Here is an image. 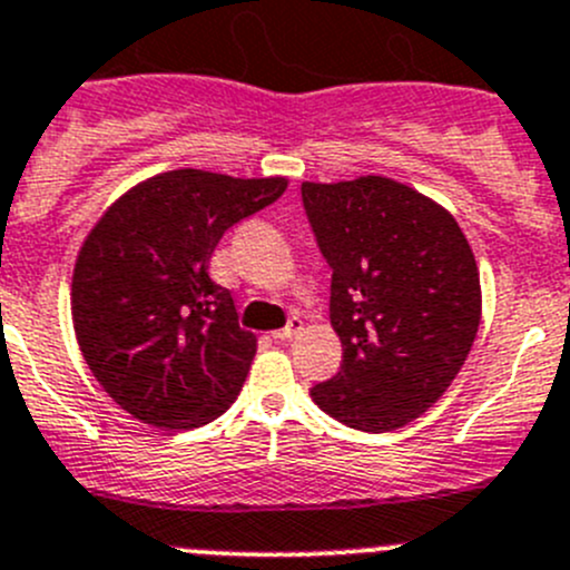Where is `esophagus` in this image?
Segmentation results:
<instances>
[{
	"mask_svg": "<svg viewBox=\"0 0 570 570\" xmlns=\"http://www.w3.org/2000/svg\"><path fill=\"white\" fill-rule=\"evenodd\" d=\"M301 328H303V321H301V317H289V323H286L284 328H278V332H273V337H275V340H281V343H284V340L297 337V334H301Z\"/></svg>",
	"mask_w": 570,
	"mask_h": 570,
	"instance_id": "1",
	"label": "esophagus"
}]
</instances>
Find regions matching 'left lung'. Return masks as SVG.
<instances>
[{
	"instance_id": "1",
	"label": "left lung",
	"mask_w": 570,
	"mask_h": 570,
	"mask_svg": "<svg viewBox=\"0 0 570 570\" xmlns=\"http://www.w3.org/2000/svg\"><path fill=\"white\" fill-rule=\"evenodd\" d=\"M332 267L328 315L343 365L312 387L321 411L363 433L422 416L464 365L481 323V278L459 222L385 177L303 183Z\"/></svg>"
}]
</instances>
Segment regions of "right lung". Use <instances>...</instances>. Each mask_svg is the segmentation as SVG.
<instances>
[{
    "instance_id": "right-lung-1",
    "label": "right lung",
    "mask_w": 570,
    "mask_h": 570,
    "mask_svg": "<svg viewBox=\"0 0 570 570\" xmlns=\"http://www.w3.org/2000/svg\"><path fill=\"white\" fill-rule=\"evenodd\" d=\"M286 179L159 174L120 196L83 242L72 323L89 371L117 405L154 428L190 430L236 402L255 334L210 278L219 238L273 205Z\"/></svg>"
}]
</instances>
